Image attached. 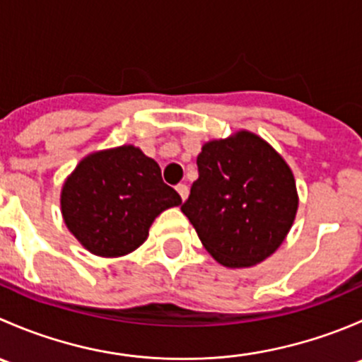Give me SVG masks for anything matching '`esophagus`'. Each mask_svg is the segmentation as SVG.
Segmentation results:
<instances>
[{
	"mask_svg": "<svg viewBox=\"0 0 362 362\" xmlns=\"http://www.w3.org/2000/svg\"><path fill=\"white\" fill-rule=\"evenodd\" d=\"M177 192H178V194H180L182 202H185V198H187V196H189V187L185 184H178L177 185Z\"/></svg>",
	"mask_w": 362,
	"mask_h": 362,
	"instance_id": "1",
	"label": "esophagus"
}]
</instances>
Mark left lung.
<instances>
[{"label": "left lung", "mask_w": 362, "mask_h": 362, "mask_svg": "<svg viewBox=\"0 0 362 362\" xmlns=\"http://www.w3.org/2000/svg\"><path fill=\"white\" fill-rule=\"evenodd\" d=\"M198 180L182 211L211 257L249 268L273 254L298 211L294 175L257 134L211 140L198 156Z\"/></svg>", "instance_id": "1"}]
</instances>
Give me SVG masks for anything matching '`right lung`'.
Returning a JSON list of instances; mask_svg holds the SVG:
<instances>
[{
	"instance_id": "add662e5",
	"label": "right lung",
	"mask_w": 362,
	"mask_h": 362,
	"mask_svg": "<svg viewBox=\"0 0 362 362\" xmlns=\"http://www.w3.org/2000/svg\"><path fill=\"white\" fill-rule=\"evenodd\" d=\"M160 168L133 145L89 154L66 178L61 211L71 235L101 257H119L141 245L154 218L178 206Z\"/></svg>"
}]
</instances>
